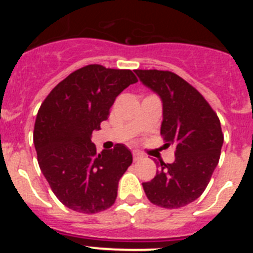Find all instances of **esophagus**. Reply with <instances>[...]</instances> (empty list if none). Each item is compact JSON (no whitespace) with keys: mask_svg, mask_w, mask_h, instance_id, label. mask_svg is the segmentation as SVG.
<instances>
[{"mask_svg":"<svg viewBox=\"0 0 253 253\" xmlns=\"http://www.w3.org/2000/svg\"><path fill=\"white\" fill-rule=\"evenodd\" d=\"M143 158V154L140 153V152H133V160H134V162H137V161H139V160H142Z\"/></svg>","mask_w":253,"mask_h":253,"instance_id":"34e87169","label":"esophagus"}]
</instances>
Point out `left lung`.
Segmentation results:
<instances>
[{
	"mask_svg": "<svg viewBox=\"0 0 253 253\" xmlns=\"http://www.w3.org/2000/svg\"><path fill=\"white\" fill-rule=\"evenodd\" d=\"M140 81L160 95L163 104L161 135L175 146V162L160 161L153 180L143 182L152 204L177 209L204 193L219 162L224 135L215 111L204 96L169 71L135 69Z\"/></svg>",
	"mask_w": 253,
	"mask_h": 253,
	"instance_id": "obj_1",
	"label": "left lung"
}]
</instances>
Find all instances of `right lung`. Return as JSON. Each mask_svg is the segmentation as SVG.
I'll use <instances>...</instances> for the list:
<instances>
[{
	"instance_id": "add662e5",
	"label": "right lung",
	"mask_w": 253,
	"mask_h": 253,
	"mask_svg": "<svg viewBox=\"0 0 253 253\" xmlns=\"http://www.w3.org/2000/svg\"><path fill=\"white\" fill-rule=\"evenodd\" d=\"M135 82L130 69L88 64L67 76L40 105L34 125L38 163L69 209L95 214L115 203L133 156L124 144L96 153L91 134L107 119L116 96Z\"/></svg>"
}]
</instances>
